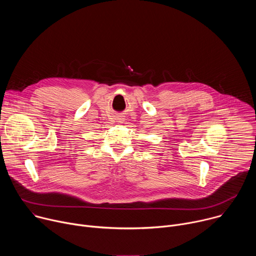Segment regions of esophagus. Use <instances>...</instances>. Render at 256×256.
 Returning a JSON list of instances; mask_svg holds the SVG:
<instances>
[{
  "mask_svg": "<svg viewBox=\"0 0 256 256\" xmlns=\"http://www.w3.org/2000/svg\"><path fill=\"white\" fill-rule=\"evenodd\" d=\"M120 122H122V120H120Z\"/></svg>",
  "mask_w": 256,
  "mask_h": 256,
  "instance_id": "1",
  "label": "esophagus"
}]
</instances>
